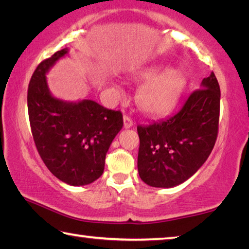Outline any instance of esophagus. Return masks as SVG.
Segmentation results:
<instances>
[{
	"label": "esophagus",
	"instance_id": "1",
	"mask_svg": "<svg viewBox=\"0 0 249 249\" xmlns=\"http://www.w3.org/2000/svg\"><path fill=\"white\" fill-rule=\"evenodd\" d=\"M123 121H124V128H130L133 126V121L129 116L125 115Z\"/></svg>",
	"mask_w": 249,
	"mask_h": 249
}]
</instances>
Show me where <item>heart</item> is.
Returning <instances> with one entry per match:
<instances>
[{"label":"heart","mask_w":249,"mask_h":249,"mask_svg":"<svg viewBox=\"0 0 249 249\" xmlns=\"http://www.w3.org/2000/svg\"><path fill=\"white\" fill-rule=\"evenodd\" d=\"M134 81L142 84L137 91V105L147 115L162 117L174 111L187 88V78L177 69L165 66L140 68L133 74Z\"/></svg>","instance_id":"obj_1"}]
</instances>
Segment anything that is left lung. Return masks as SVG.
I'll return each mask as SVG.
<instances>
[{
    "label": "left lung",
    "mask_w": 249,
    "mask_h": 249,
    "mask_svg": "<svg viewBox=\"0 0 249 249\" xmlns=\"http://www.w3.org/2000/svg\"><path fill=\"white\" fill-rule=\"evenodd\" d=\"M221 91L213 72L166 120L137 126V168L141 179L155 188H172L200 169L217 137Z\"/></svg>",
    "instance_id": "1"
}]
</instances>
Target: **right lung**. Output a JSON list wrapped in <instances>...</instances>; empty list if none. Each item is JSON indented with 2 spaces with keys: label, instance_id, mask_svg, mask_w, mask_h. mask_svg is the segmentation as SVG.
<instances>
[{
  "label": "right lung",
  "instance_id": "1",
  "mask_svg": "<svg viewBox=\"0 0 249 249\" xmlns=\"http://www.w3.org/2000/svg\"><path fill=\"white\" fill-rule=\"evenodd\" d=\"M69 53L65 48L40 62L32 75L27 107L34 142L50 172L67 184H90L102 176L105 156L123 127L120 111L93 100L54 98L46 74Z\"/></svg>",
  "mask_w": 249,
  "mask_h": 249
}]
</instances>
